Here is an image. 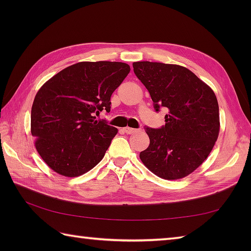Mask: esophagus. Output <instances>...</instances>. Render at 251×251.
Returning a JSON list of instances; mask_svg holds the SVG:
<instances>
[{
	"label": "esophagus",
	"instance_id": "1",
	"mask_svg": "<svg viewBox=\"0 0 251 251\" xmlns=\"http://www.w3.org/2000/svg\"><path fill=\"white\" fill-rule=\"evenodd\" d=\"M123 130H124V131L126 132V134H129V135L135 134V132L138 131V129H136V128H130V127H125V128H123Z\"/></svg>",
	"mask_w": 251,
	"mask_h": 251
}]
</instances>
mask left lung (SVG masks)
Segmentation results:
<instances>
[{
  "label": "left lung",
  "instance_id": "obj_1",
  "mask_svg": "<svg viewBox=\"0 0 251 251\" xmlns=\"http://www.w3.org/2000/svg\"><path fill=\"white\" fill-rule=\"evenodd\" d=\"M154 110H168L161 128L145 127L150 145L140 159L157 177L183 178L209 155L220 128L219 105L212 89L189 69L161 62L132 63Z\"/></svg>",
  "mask_w": 251,
  "mask_h": 251
}]
</instances>
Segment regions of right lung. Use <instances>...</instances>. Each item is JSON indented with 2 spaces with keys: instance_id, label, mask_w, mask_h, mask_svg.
I'll list each match as a JSON object with an SVG mask.
<instances>
[{
  "instance_id": "obj_1",
  "label": "right lung",
  "mask_w": 251,
  "mask_h": 251,
  "mask_svg": "<svg viewBox=\"0 0 251 251\" xmlns=\"http://www.w3.org/2000/svg\"><path fill=\"white\" fill-rule=\"evenodd\" d=\"M129 71L124 62H78L40 88L31 110V134L54 172L77 177L103 158L117 128L96 115L109 113L111 96Z\"/></svg>"
}]
</instances>
